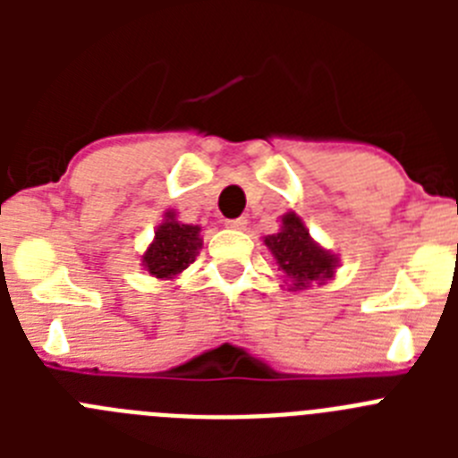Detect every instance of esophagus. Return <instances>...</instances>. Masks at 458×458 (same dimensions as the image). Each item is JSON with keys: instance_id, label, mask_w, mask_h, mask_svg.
<instances>
[{"instance_id": "obj_1", "label": "esophagus", "mask_w": 458, "mask_h": 458, "mask_svg": "<svg viewBox=\"0 0 458 458\" xmlns=\"http://www.w3.org/2000/svg\"><path fill=\"white\" fill-rule=\"evenodd\" d=\"M245 225H248V220H245V217H236V220H226V226H229V229H245Z\"/></svg>"}]
</instances>
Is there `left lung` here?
<instances>
[{
    "instance_id": "left-lung-1",
    "label": "left lung",
    "mask_w": 458,
    "mask_h": 458,
    "mask_svg": "<svg viewBox=\"0 0 458 458\" xmlns=\"http://www.w3.org/2000/svg\"><path fill=\"white\" fill-rule=\"evenodd\" d=\"M264 242L279 270L291 282V291L307 289L311 282L335 277L339 259L310 236V229L295 213L282 216V229L273 236H266Z\"/></svg>"
}]
</instances>
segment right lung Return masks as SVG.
Wrapping results in <instances>:
<instances>
[{
  "label": "right lung",
  "mask_w": 458,
  "mask_h": 458,
  "mask_svg": "<svg viewBox=\"0 0 458 458\" xmlns=\"http://www.w3.org/2000/svg\"><path fill=\"white\" fill-rule=\"evenodd\" d=\"M201 226L183 225L176 213L167 210L163 225L156 229V238L141 254V266L156 279H174L183 273L201 250Z\"/></svg>",
  "instance_id": "1"
}]
</instances>
